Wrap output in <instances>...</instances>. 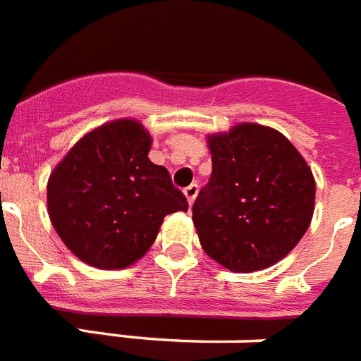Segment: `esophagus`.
<instances>
[{
	"label": "esophagus",
	"mask_w": 361,
	"mask_h": 361,
	"mask_svg": "<svg viewBox=\"0 0 361 361\" xmlns=\"http://www.w3.org/2000/svg\"><path fill=\"white\" fill-rule=\"evenodd\" d=\"M197 192H199L197 184H190V186H186V188H184V195H186V199H188L190 204L195 201V197H197Z\"/></svg>",
	"instance_id": "34e87169"
}]
</instances>
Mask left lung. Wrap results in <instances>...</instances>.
<instances>
[{
    "label": "left lung",
    "instance_id": "8db88e82",
    "mask_svg": "<svg viewBox=\"0 0 361 361\" xmlns=\"http://www.w3.org/2000/svg\"><path fill=\"white\" fill-rule=\"evenodd\" d=\"M212 173L192 218L209 257L233 272L283 259L304 236L315 207V178L283 134L244 123L209 137Z\"/></svg>",
    "mask_w": 361,
    "mask_h": 361
}]
</instances>
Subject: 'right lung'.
Listing matches in <instances>:
<instances>
[{"label":"right lung","mask_w":361,"mask_h":361,"mask_svg":"<svg viewBox=\"0 0 361 361\" xmlns=\"http://www.w3.org/2000/svg\"><path fill=\"white\" fill-rule=\"evenodd\" d=\"M149 151V132L137 121L119 119L83 135L50 175L54 229L91 267L126 268L152 246L167 214L188 210Z\"/></svg>","instance_id":"add662e5"}]
</instances>
